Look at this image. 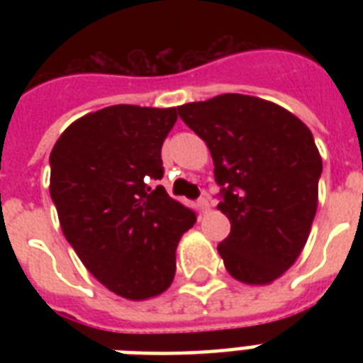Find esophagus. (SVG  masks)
<instances>
[{"label": "esophagus", "instance_id": "1", "mask_svg": "<svg viewBox=\"0 0 363 363\" xmlns=\"http://www.w3.org/2000/svg\"><path fill=\"white\" fill-rule=\"evenodd\" d=\"M211 199H209V196H201V198H199V207H201V211H203V213H209L211 211Z\"/></svg>", "mask_w": 363, "mask_h": 363}]
</instances>
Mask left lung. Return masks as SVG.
Returning <instances> with one entry per match:
<instances>
[{
    "instance_id": "8db88e82",
    "label": "left lung",
    "mask_w": 363,
    "mask_h": 363,
    "mask_svg": "<svg viewBox=\"0 0 363 363\" xmlns=\"http://www.w3.org/2000/svg\"><path fill=\"white\" fill-rule=\"evenodd\" d=\"M177 111L215 162L218 209L232 224L218 245L226 269L247 284L275 281L303 250L315 220L322 160L313 133L286 109L242 94Z\"/></svg>"
}]
</instances>
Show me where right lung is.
Masks as SVG:
<instances>
[{
    "label": "right lung",
    "instance_id": "1",
    "mask_svg": "<svg viewBox=\"0 0 363 363\" xmlns=\"http://www.w3.org/2000/svg\"><path fill=\"white\" fill-rule=\"evenodd\" d=\"M177 109L113 105L75 121L50 152V198L65 239L105 288L148 299L169 288L196 213L154 182Z\"/></svg>",
    "mask_w": 363,
    "mask_h": 363
}]
</instances>
